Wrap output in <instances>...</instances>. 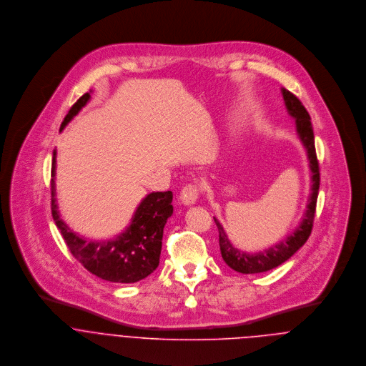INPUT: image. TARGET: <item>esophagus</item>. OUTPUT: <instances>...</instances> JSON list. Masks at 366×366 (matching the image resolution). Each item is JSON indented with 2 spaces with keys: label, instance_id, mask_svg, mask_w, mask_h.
Returning <instances> with one entry per match:
<instances>
[{
  "label": "esophagus",
  "instance_id": "obj_1",
  "mask_svg": "<svg viewBox=\"0 0 366 366\" xmlns=\"http://www.w3.org/2000/svg\"><path fill=\"white\" fill-rule=\"evenodd\" d=\"M199 199V189L194 184H186L180 192V200L184 206H192Z\"/></svg>",
  "mask_w": 366,
  "mask_h": 366
}]
</instances>
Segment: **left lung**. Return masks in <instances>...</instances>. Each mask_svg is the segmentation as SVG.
Returning a JSON list of instances; mask_svg holds the SVG:
<instances>
[{
	"label": "left lung",
	"instance_id": "8db88e82",
	"mask_svg": "<svg viewBox=\"0 0 366 366\" xmlns=\"http://www.w3.org/2000/svg\"><path fill=\"white\" fill-rule=\"evenodd\" d=\"M282 94H283L287 112L296 119V129H297L299 138L307 151V157H309L310 170H312V194L307 203L305 217L300 225L295 229V232H292L286 239L270 247L269 249L255 252V254L242 252L241 249L235 248L229 242L228 235L225 234L219 221L214 217V221L217 224L218 234H219L221 257L231 269L239 273L252 274V273L267 272L273 267H277L283 262L292 258L306 244L313 229L315 204H317V196L320 189V167H318V160H317L315 147H314L313 127H312L310 115L305 108V105L302 104V102L286 89H282Z\"/></svg>",
	"mask_w": 366,
	"mask_h": 366
}]
</instances>
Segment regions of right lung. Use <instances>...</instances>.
Masks as SVG:
<instances>
[{
	"mask_svg": "<svg viewBox=\"0 0 366 366\" xmlns=\"http://www.w3.org/2000/svg\"><path fill=\"white\" fill-rule=\"evenodd\" d=\"M90 97V93H86L73 104L60 125V131L87 104ZM54 174L56 151H53L51 179L53 219L73 257L89 272L114 283H135L157 269L162 251L163 228L167 218L173 214L172 192L148 194L139 203L127 229L115 238L109 241H89L73 232L60 218L56 204Z\"/></svg>",
	"mask_w": 366,
	"mask_h": 366,
	"instance_id": "1",
	"label": "right lung"
}]
</instances>
